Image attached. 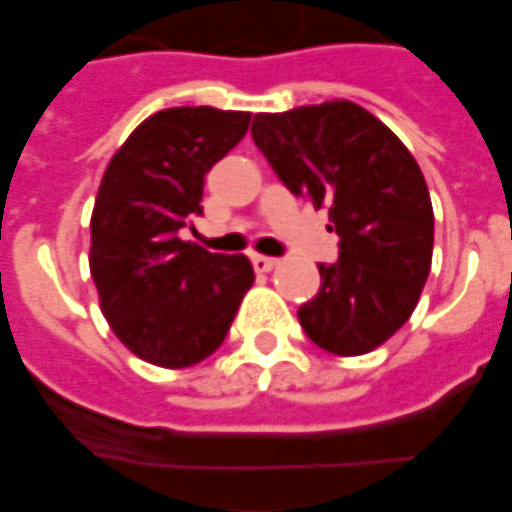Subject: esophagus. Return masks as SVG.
I'll return each instance as SVG.
<instances>
[{
	"mask_svg": "<svg viewBox=\"0 0 512 512\" xmlns=\"http://www.w3.org/2000/svg\"><path fill=\"white\" fill-rule=\"evenodd\" d=\"M250 262H253V270H256V273H270V270L278 267V259H273V256H253Z\"/></svg>",
	"mask_w": 512,
	"mask_h": 512,
	"instance_id": "1",
	"label": "esophagus"
}]
</instances>
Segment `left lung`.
I'll use <instances>...</instances> for the list:
<instances>
[{
    "label": "left lung",
    "instance_id": "left-lung-1",
    "mask_svg": "<svg viewBox=\"0 0 512 512\" xmlns=\"http://www.w3.org/2000/svg\"><path fill=\"white\" fill-rule=\"evenodd\" d=\"M253 143L286 190L328 209L339 262L320 267V292L297 308L311 342L364 355L400 331L433 262V204L411 151L372 112L325 101L262 112Z\"/></svg>",
    "mask_w": 512,
    "mask_h": 512
}]
</instances>
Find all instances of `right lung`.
<instances>
[{"label": "right lung", "instance_id": "right-lung-1", "mask_svg": "<svg viewBox=\"0 0 512 512\" xmlns=\"http://www.w3.org/2000/svg\"><path fill=\"white\" fill-rule=\"evenodd\" d=\"M248 123L250 112L162 110L104 170L90 217V275L115 336L148 364L184 369L209 358L253 284L248 256L179 239L204 215V176Z\"/></svg>", "mask_w": 512, "mask_h": 512}]
</instances>
